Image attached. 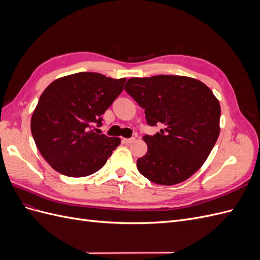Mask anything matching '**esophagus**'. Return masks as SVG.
Instances as JSON below:
<instances>
[{"label":"esophagus","mask_w":260,"mask_h":260,"mask_svg":"<svg viewBox=\"0 0 260 260\" xmlns=\"http://www.w3.org/2000/svg\"><path fill=\"white\" fill-rule=\"evenodd\" d=\"M135 138H130V139H122V142L124 143V144H130V143H132V142H135Z\"/></svg>","instance_id":"1"}]
</instances>
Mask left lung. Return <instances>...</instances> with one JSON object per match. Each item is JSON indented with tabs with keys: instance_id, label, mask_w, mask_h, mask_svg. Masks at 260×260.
I'll return each instance as SVG.
<instances>
[{
	"instance_id": "1",
	"label": "left lung",
	"mask_w": 260,
	"mask_h": 260,
	"mask_svg": "<svg viewBox=\"0 0 260 260\" xmlns=\"http://www.w3.org/2000/svg\"><path fill=\"white\" fill-rule=\"evenodd\" d=\"M124 90L145 109L149 125L162 127L143 137L147 153L137 160L140 174L161 185L183 182L203 166L219 137V101L206 84L185 76L131 78Z\"/></svg>"
}]
</instances>
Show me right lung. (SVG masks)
<instances>
[{"label": "right lung", "mask_w": 260, "mask_h": 260, "mask_svg": "<svg viewBox=\"0 0 260 260\" xmlns=\"http://www.w3.org/2000/svg\"><path fill=\"white\" fill-rule=\"evenodd\" d=\"M125 78L98 73L58 78L41 94L31 117L36 145L50 166L67 177H86L106 164L120 139L98 135L93 124L123 90Z\"/></svg>", "instance_id": "add662e5"}]
</instances>
